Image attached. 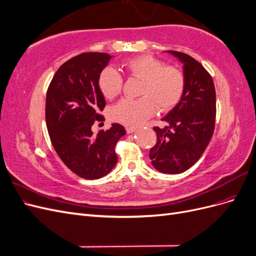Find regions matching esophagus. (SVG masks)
I'll list each match as a JSON object with an SVG mask.
<instances>
[{
	"label": "esophagus",
	"mask_w": 256,
	"mask_h": 256,
	"mask_svg": "<svg viewBox=\"0 0 256 256\" xmlns=\"http://www.w3.org/2000/svg\"><path fill=\"white\" fill-rule=\"evenodd\" d=\"M126 131H127V134H134V132H136V128H134V127H127Z\"/></svg>",
	"instance_id": "1"
}]
</instances>
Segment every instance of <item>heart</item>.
I'll use <instances>...</instances> for the list:
<instances>
[{"instance_id":"obj_1","label":"heart","mask_w":256,"mask_h":256,"mask_svg":"<svg viewBox=\"0 0 256 256\" xmlns=\"http://www.w3.org/2000/svg\"><path fill=\"white\" fill-rule=\"evenodd\" d=\"M122 70L142 80L138 99H122L111 109L112 118L127 126H138L156 112L172 110L180 102L186 88L184 74L152 56H140L122 63ZM98 86L108 99L118 96L122 86V76L111 67L99 74Z\"/></svg>"}]
</instances>
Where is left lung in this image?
<instances>
[{
	"instance_id": "left-lung-1",
	"label": "left lung",
	"mask_w": 256,
	"mask_h": 256,
	"mask_svg": "<svg viewBox=\"0 0 256 256\" xmlns=\"http://www.w3.org/2000/svg\"><path fill=\"white\" fill-rule=\"evenodd\" d=\"M184 64L186 88L178 104L154 127L157 143L150 150L152 164L164 174L187 171L202 156L214 134L216 90L212 76L188 54L168 51Z\"/></svg>"
}]
</instances>
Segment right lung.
Here are the masks:
<instances>
[{
	"label": "right lung",
	"instance_id": "right-lung-1",
	"mask_svg": "<svg viewBox=\"0 0 256 256\" xmlns=\"http://www.w3.org/2000/svg\"><path fill=\"white\" fill-rule=\"evenodd\" d=\"M108 53L88 52L65 62L54 74L46 98V122L51 143L60 160L84 180H98L118 162L115 145L126 134L120 124H112L97 134L94 122L104 120L99 112L106 99L98 78L108 65Z\"/></svg>",
	"mask_w": 256,
	"mask_h": 256
}]
</instances>
